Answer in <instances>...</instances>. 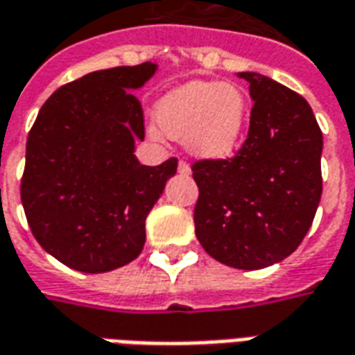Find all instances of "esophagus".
<instances>
[{
  "mask_svg": "<svg viewBox=\"0 0 355 355\" xmlns=\"http://www.w3.org/2000/svg\"><path fill=\"white\" fill-rule=\"evenodd\" d=\"M178 173L180 175H190V167H188L186 161H178Z\"/></svg>",
  "mask_w": 355,
  "mask_h": 355,
  "instance_id": "obj_1",
  "label": "esophagus"
}]
</instances>
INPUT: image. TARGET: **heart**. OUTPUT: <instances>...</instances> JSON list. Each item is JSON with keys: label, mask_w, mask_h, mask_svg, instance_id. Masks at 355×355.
<instances>
[{"label": "heart", "mask_w": 355, "mask_h": 355, "mask_svg": "<svg viewBox=\"0 0 355 355\" xmlns=\"http://www.w3.org/2000/svg\"><path fill=\"white\" fill-rule=\"evenodd\" d=\"M250 101L236 84L192 80L167 92L155 107L159 132L186 142L196 159H230L246 135Z\"/></svg>", "instance_id": "1"}]
</instances>
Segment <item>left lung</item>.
Wrapping results in <instances>:
<instances>
[{
	"instance_id": "left-lung-1",
	"label": "left lung",
	"mask_w": 355,
	"mask_h": 355,
	"mask_svg": "<svg viewBox=\"0 0 355 355\" xmlns=\"http://www.w3.org/2000/svg\"><path fill=\"white\" fill-rule=\"evenodd\" d=\"M254 101L236 157L198 161L196 236L220 263L254 271L288 257L307 234L323 192V135L300 94L259 73H238Z\"/></svg>"
}]
</instances>
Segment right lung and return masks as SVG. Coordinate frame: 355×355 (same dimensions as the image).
Wrapping results in <instances>:
<instances>
[{
  "instance_id": "right-lung-1",
  "label": "right lung",
  "mask_w": 355,
  "mask_h": 355,
  "mask_svg": "<svg viewBox=\"0 0 355 355\" xmlns=\"http://www.w3.org/2000/svg\"><path fill=\"white\" fill-rule=\"evenodd\" d=\"M157 63L96 71L61 86L40 109L26 140L21 200L32 234L61 263L107 272L135 261L146 217L177 173L135 155L144 113L132 94Z\"/></svg>"
}]
</instances>
